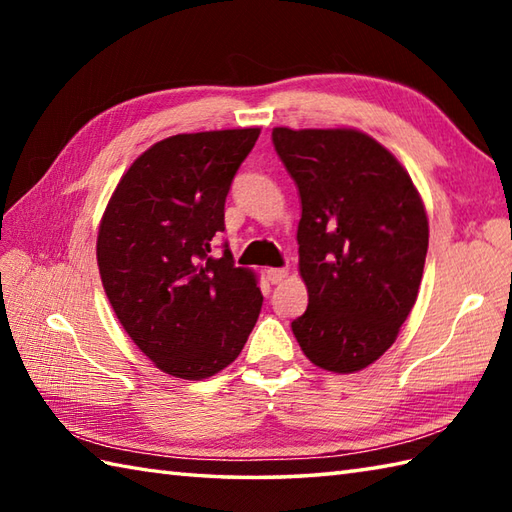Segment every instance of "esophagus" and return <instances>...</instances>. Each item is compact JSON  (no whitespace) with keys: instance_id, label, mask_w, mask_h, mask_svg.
<instances>
[{"instance_id":"34e87169","label":"esophagus","mask_w":512,"mask_h":512,"mask_svg":"<svg viewBox=\"0 0 512 512\" xmlns=\"http://www.w3.org/2000/svg\"><path fill=\"white\" fill-rule=\"evenodd\" d=\"M288 277V270L286 268H268L266 270V279L270 284H279V281H284Z\"/></svg>"}]
</instances>
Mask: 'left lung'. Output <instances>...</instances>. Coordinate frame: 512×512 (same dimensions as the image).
I'll return each mask as SVG.
<instances>
[{"mask_svg":"<svg viewBox=\"0 0 512 512\" xmlns=\"http://www.w3.org/2000/svg\"><path fill=\"white\" fill-rule=\"evenodd\" d=\"M301 198L299 273L308 310L292 332L336 374L372 365L416 303L429 222L405 167L358 129H273Z\"/></svg>","mask_w":512,"mask_h":512,"instance_id":"left-lung-1","label":"left lung"}]
</instances>
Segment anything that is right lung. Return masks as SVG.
I'll return each mask as SVG.
<instances>
[{
	"mask_svg": "<svg viewBox=\"0 0 512 512\" xmlns=\"http://www.w3.org/2000/svg\"><path fill=\"white\" fill-rule=\"evenodd\" d=\"M259 127L178 134L138 156L103 213L96 262L118 321L162 372L209 378L242 352L262 310L253 270L224 244V202Z\"/></svg>",
	"mask_w": 512,
	"mask_h": 512,
	"instance_id": "1",
	"label": "right lung"
}]
</instances>
